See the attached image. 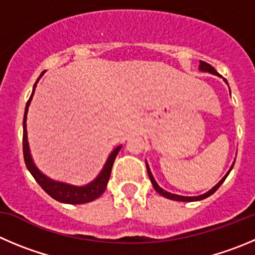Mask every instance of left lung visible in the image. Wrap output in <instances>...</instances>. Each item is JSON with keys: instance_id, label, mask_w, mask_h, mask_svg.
I'll return each instance as SVG.
<instances>
[{"instance_id": "left-lung-1", "label": "left lung", "mask_w": 255, "mask_h": 255, "mask_svg": "<svg viewBox=\"0 0 255 255\" xmlns=\"http://www.w3.org/2000/svg\"><path fill=\"white\" fill-rule=\"evenodd\" d=\"M199 69L202 70V71H207V72H212V74H214V75H219L217 72V70H215L214 67L212 66V65L208 64V62L200 61V66H199ZM225 82H227V80H225ZM227 84H228V82H227ZM233 166H234V164H233V165H232V168H233ZM232 168H230V170H232ZM146 169H147V174H149V178H150V180H151L152 186H154L155 190H156L157 193L160 194V195L165 196V198H168V199H171V200H178V202H196V200H202V199L208 198V196H210V195H212V194H214L215 191H217L218 189H219V186L222 185V184L224 183L225 179H227L228 174L230 173V170L228 171L227 175H225L224 178H223L222 180H220L219 183H218L217 185H215L214 188L212 189V190H209V191H208V193L203 194V195H199V196H181V195H176V194L168 193V191H165V190H164V189L160 188V186L156 184V181H155V179L152 178V174L150 173V169H149V166H147V164H146Z\"/></svg>"}]
</instances>
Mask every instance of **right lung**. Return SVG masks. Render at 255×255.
Wrapping results in <instances>:
<instances>
[{
    "label": "right lung",
    "instance_id": "1",
    "mask_svg": "<svg viewBox=\"0 0 255 255\" xmlns=\"http://www.w3.org/2000/svg\"><path fill=\"white\" fill-rule=\"evenodd\" d=\"M43 74V72H42ZM42 74L40 75V77L42 76ZM40 77L37 79V81L40 80ZM36 81V84H37ZM35 86H33L32 94H31L30 99H28L27 104H26L25 109V116H23V139H22V146H23V159H25V164L27 166L28 171L32 174V176L35 178V180L37 181L38 185L57 202L66 203V204H85V203L93 202L95 199H98L101 194L105 191L106 185H108V181L110 179L111 169H113V164L115 161V157L118 155V152L120 151L121 146H118L109 156L108 161H106L105 166L101 170V173L99 174L98 178L93 181V183L87 184L85 186H72L69 184L65 183H59V181H53L51 179H48L47 176L43 175L40 170L35 166L32 161V157H31L30 149H28V141H27V130H26V115H27L28 105H30V101L33 96V91H35Z\"/></svg>",
    "mask_w": 255,
    "mask_h": 255
}]
</instances>
